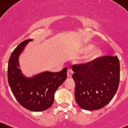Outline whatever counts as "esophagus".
Segmentation results:
<instances>
[{
	"label": "esophagus",
	"instance_id": "34e87169",
	"mask_svg": "<svg viewBox=\"0 0 128 128\" xmlns=\"http://www.w3.org/2000/svg\"><path fill=\"white\" fill-rule=\"evenodd\" d=\"M72 73H73V72H72L71 69H68V71H67V75H68V78H71V76H72Z\"/></svg>",
	"mask_w": 128,
	"mask_h": 128
}]
</instances>
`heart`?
<instances>
[{
    "label": "heart",
    "mask_w": 128,
    "mask_h": 128,
    "mask_svg": "<svg viewBox=\"0 0 128 128\" xmlns=\"http://www.w3.org/2000/svg\"><path fill=\"white\" fill-rule=\"evenodd\" d=\"M92 48L93 46L92 44H88V45L86 46L85 47V50L86 52L90 51ZM101 53H102V52H101V50L100 48H94L93 50H92L91 51H90L89 52L87 53L86 55H85V56H84L82 57V60L84 62H88L91 61L92 60L97 58L98 57L101 56Z\"/></svg>",
    "instance_id": "obj_1"
}]
</instances>
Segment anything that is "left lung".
Here are the masks:
<instances>
[{
	"label": "left lung",
	"mask_w": 128,
	"mask_h": 128,
	"mask_svg": "<svg viewBox=\"0 0 128 128\" xmlns=\"http://www.w3.org/2000/svg\"><path fill=\"white\" fill-rule=\"evenodd\" d=\"M74 96L84 110H96L110 103L117 92L120 80L117 56H103L84 64L72 65Z\"/></svg>",
	"instance_id": "obj_1"
}]
</instances>
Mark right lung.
<instances>
[{
  "instance_id": "obj_1",
  "label": "right lung",
  "mask_w": 128,
  "mask_h": 128,
  "mask_svg": "<svg viewBox=\"0 0 128 128\" xmlns=\"http://www.w3.org/2000/svg\"><path fill=\"white\" fill-rule=\"evenodd\" d=\"M20 43L11 54L8 62V79L11 91L18 103L25 108L42 112L52 106L57 88L65 81L67 68L60 72L44 71L32 77L25 76L20 69L19 57L28 42Z\"/></svg>"
}]
</instances>
